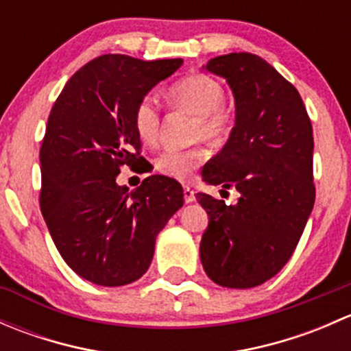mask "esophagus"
<instances>
[{
  "label": "esophagus",
  "instance_id": "obj_1",
  "mask_svg": "<svg viewBox=\"0 0 351 351\" xmlns=\"http://www.w3.org/2000/svg\"><path fill=\"white\" fill-rule=\"evenodd\" d=\"M183 198H185V204H192L195 200V193L190 186H183Z\"/></svg>",
  "mask_w": 351,
  "mask_h": 351
}]
</instances>
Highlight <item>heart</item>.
Instances as JSON below:
<instances>
[{
  "instance_id": "heart-1",
  "label": "heart",
  "mask_w": 351,
  "mask_h": 351,
  "mask_svg": "<svg viewBox=\"0 0 351 351\" xmlns=\"http://www.w3.org/2000/svg\"><path fill=\"white\" fill-rule=\"evenodd\" d=\"M169 101L195 115V137L210 143H221L229 132L231 117L224 108V88L207 74L195 73L182 77L168 90ZM134 129L137 137L153 146L159 134V105L151 95L141 98L134 110ZM207 151L195 146L190 149H165L158 154L154 166L161 175L175 180H186L205 161Z\"/></svg>"
}]
</instances>
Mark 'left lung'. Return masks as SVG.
Here are the masks:
<instances>
[{
    "mask_svg": "<svg viewBox=\"0 0 351 351\" xmlns=\"http://www.w3.org/2000/svg\"><path fill=\"white\" fill-rule=\"evenodd\" d=\"M204 69L228 81L236 123L202 178L239 198L226 205L197 193L208 214L200 260L217 285L251 289L285 267L313 212V125L299 91L265 59L232 52Z\"/></svg>",
    "mask_w": 351,
    "mask_h": 351,
    "instance_id": "obj_1",
    "label": "left lung"
}]
</instances>
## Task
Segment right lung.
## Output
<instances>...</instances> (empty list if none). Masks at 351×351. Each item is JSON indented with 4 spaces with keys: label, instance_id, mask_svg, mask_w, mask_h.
I'll return each mask as SVG.
<instances>
[{
    "label": "right lung",
    "instance_id": "1",
    "mask_svg": "<svg viewBox=\"0 0 351 351\" xmlns=\"http://www.w3.org/2000/svg\"><path fill=\"white\" fill-rule=\"evenodd\" d=\"M183 59L107 54L73 74L49 115L40 147V210L56 247L81 278L136 282L149 268L159 231L183 205L176 180L151 175L130 192L120 166L141 161L134 110Z\"/></svg>",
    "mask_w": 351,
    "mask_h": 351
}]
</instances>
